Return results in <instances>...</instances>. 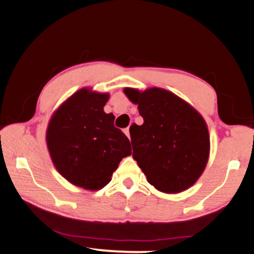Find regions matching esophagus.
Listing matches in <instances>:
<instances>
[{"instance_id":"esophagus-1","label":"esophagus","mask_w":254,"mask_h":254,"mask_svg":"<svg viewBox=\"0 0 254 254\" xmlns=\"http://www.w3.org/2000/svg\"><path fill=\"white\" fill-rule=\"evenodd\" d=\"M124 133H126V135L130 139V127H127L124 128Z\"/></svg>"}]
</instances>
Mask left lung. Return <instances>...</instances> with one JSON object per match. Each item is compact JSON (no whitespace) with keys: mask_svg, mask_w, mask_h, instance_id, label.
<instances>
[{"mask_svg":"<svg viewBox=\"0 0 254 254\" xmlns=\"http://www.w3.org/2000/svg\"><path fill=\"white\" fill-rule=\"evenodd\" d=\"M128 100L137 104L142 126L130 131L133 158L150 185L176 194L200 177L209 154L207 126L194 107L166 89L139 92L126 88Z\"/></svg>","mask_w":254,"mask_h":254,"instance_id":"obj_1","label":"left lung"}]
</instances>
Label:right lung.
Instances as JSON below:
<instances>
[{"label": "right lung", "mask_w": 254, "mask_h": 254, "mask_svg": "<svg viewBox=\"0 0 254 254\" xmlns=\"http://www.w3.org/2000/svg\"><path fill=\"white\" fill-rule=\"evenodd\" d=\"M109 94L81 88L60 105L47 128L56 169L75 186L98 190L111 182L120 161L131 154L127 135L104 112Z\"/></svg>", "instance_id": "obj_1"}]
</instances>
